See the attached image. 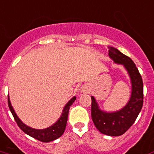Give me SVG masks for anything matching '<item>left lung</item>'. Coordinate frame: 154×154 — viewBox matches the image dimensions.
I'll return each instance as SVG.
<instances>
[{"label": "left lung", "instance_id": "left-lung-1", "mask_svg": "<svg viewBox=\"0 0 154 154\" xmlns=\"http://www.w3.org/2000/svg\"><path fill=\"white\" fill-rule=\"evenodd\" d=\"M109 55L115 63L123 64L131 77V96L123 109L115 112H102L91 96V118L94 126L104 135L118 136L123 135L136 120L144 103V85L135 63L113 47H109Z\"/></svg>", "mask_w": 154, "mask_h": 154}]
</instances>
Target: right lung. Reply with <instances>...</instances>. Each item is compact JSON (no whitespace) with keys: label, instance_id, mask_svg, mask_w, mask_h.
Wrapping results in <instances>:
<instances>
[{"label":"right lung","instance_id":"1","mask_svg":"<svg viewBox=\"0 0 154 154\" xmlns=\"http://www.w3.org/2000/svg\"><path fill=\"white\" fill-rule=\"evenodd\" d=\"M75 100H76V97H73L71 100H69V102L66 104L64 109L63 110V113L60 118L57 121L53 126L43 130L33 129V128H31L29 126H26L24 123H23L22 122L19 120V118H18L16 113L14 111L13 108L11 106V103H10L9 96H8V105H9V108H10V112H11L14 120L16 122L17 125L19 126V128L22 130L23 131L26 133L27 135H30L34 139L37 140L42 141V142H50V141H53L58 139V138H60L63 134L64 130L66 128V125H67L69 109H70V106L75 101Z\"/></svg>","mask_w":154,"mask_h":154}]
</instances>
